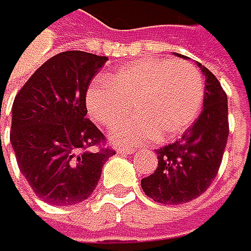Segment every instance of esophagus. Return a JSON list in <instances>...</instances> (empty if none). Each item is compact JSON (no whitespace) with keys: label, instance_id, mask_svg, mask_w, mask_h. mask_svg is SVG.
<instances>
[{"label":"esophagus","instance_id":"esophagus-1","mask_svg":"<svg viewBox=\"0 0 251 251\" xmlns=\"http://www.w3.org/2000/svg\"><path fill=\"white\" fill-rule=\"evenodd\" d=\"M117 152H119V153H129V155H131V153H134V149H128V148H119V149H117Z\"/></svg>","mask_w":251,"mask_h":251}]
</instances>
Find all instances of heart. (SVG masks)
<instances>
[{"instance_id": "obj_1", "label": "heart", "mask_w": 251, "mask_h": 251, "mask_svg": "<svg viewBox=\"0 0 251 251\" xmlns=\"http://www.w3.org/2000/svg\"><path fill=\"white\" fill-rule=\"evenodd\" d=\"M203 99V78L194 64L146 58L120 67L108 81H93L85 95V107L102 126L113 128L129 114L132 103L135 116L117 126L110 138L116 144L138 146L187 131Z\"/></svg>"}]
</instances>
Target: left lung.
Listing matches in <instances>:
<instances>
[{
    "mask_svg": "<svg viewBox=\"0 0 251 251\" xmlns=\"http://www.w3.org/2000/svg\"><path fill=\"white\" fill-rule=\"evenodd\" d=\"M197 66L205 75L203 110L179 140L156 149V170L141 179L144 194L162 205L187 203L206 191L227 143V96L214 74L203 64Z\"/></svg>",
    "mask_w": 251,
    "mask_h": 251,
    "instance_id": "1",
    "label": "left lung"
}]
</instances>
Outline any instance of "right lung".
Here are the masks:
<instances>
[{
	"label": "right lung",
	"instance_id": "1",
	"mask_svg": "<svg viewBox=\"0 0 251 251\" xmlns=\"http://www.w3.org/2000/svg\"><path fill=\"white\" fill-rule=\"evenodd\" d=\"M108 58L66 51L45 61L16 95L10 143L21 173L50 205L81 203L95 191L114 151L85 119V95Z\"/></svg>",
	"mask_w": 251,
	"mask_h": 251
}]
</instances>
